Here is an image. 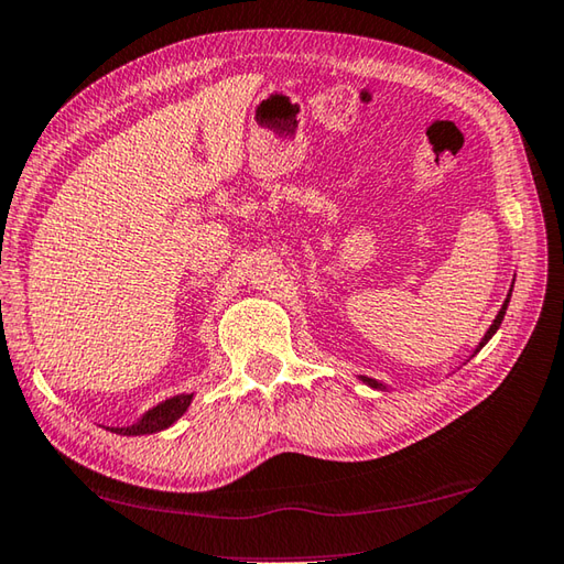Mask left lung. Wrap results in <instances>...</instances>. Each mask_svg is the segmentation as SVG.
<instances>
[{
    "mask_svg": "<svg viewBox=\"0 0 564 564\" xmlns=\"http://www.w3.org/2000/svg\"><path fill=\"white\" fill-rule=\"evenodd\" d=\"M510 293H513V285H510ZM510 293H508V299H506V303L503 305H500V311H498V315H496V321H494V325H490L488 327V330H486V335H484V340H480L478 343V347H476V350H474V355L480 350V347H484L488 340H490V337H494L496 335V330H498V327H500V323H503V315H506V311H508V303H510ZM474 355H470V357H474ZM360 380L365 382V384H370L372 389H387V384H382V382H377V380H372V377H365V375H360Z\"/></svg>",
    "mask_w": 564,
    "mask_h": 564,
    "instance_id": "obj_1",
    "label": "left lung"
}]
</instances>
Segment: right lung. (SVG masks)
I'll return each mask as SVG.
<instances>
[{
  "instance_id": "add662e5",
  "label": "right lung",
  "mask_w": 564,
  "mask_h": 564,
  "mask_svg": "<svg viewBox=\"0 0 564 564\" xmlns=\"http://www.w3.org/2000/svg\"><path fill=\"white\" fill-rule=\"evenodd\" d=\"M192 397L194 394L170 397V399H165V402H160L158 406L148 409V412L142 414L135 424H130V426H108V429H110L112 434H120V436H142V434L162 432V429L172 426L184 412H187V406L192 404Z\"/></svg>"
}]
</instances>
